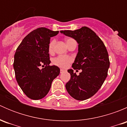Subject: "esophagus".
I'll use <instances>...</instances> for the list:
<instances>
[{
	"instance_id": "esophagus-1",
	"label": "esophagus",
	"mask_w": 127,
	"mask_h": 127,
	"mask_svg": "<svg viewBox=\"0 0 127 127\" xmlns=\"http://www.w3.org/2000/svg\"><path fill=\"white\" fill-rule=\"evenodd\" d=\"M64 72V69H60V73H63Z\"/></svg>"
}]
</instances>
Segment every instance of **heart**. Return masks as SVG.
Here are the masks:
<instances>
[{
    "label": "heart",
    "instance_id": "b5f03b06",
    "mask_svg": "<svg viewBox=\"0 0 127 127\" xmlns=\"http://www.w3.org/2000/svg\"><path fill=\"white\" fill-rule=\"evenodd\" d=\"M73 40H74L71 39V38L67 39L66 40V43H67V45H68L70 42H71ZM55 43L56 41L54 39L52 40L50 42L49 45H48V51H49L50 53H52L54 51ZM72 61V58L71 57V56L65 55H60L53 59V63L55 65L59 66L60 67H63V68L67 67Z\"/></svg>",
    "mask_w": 127,
    "mask_h": 127
}]
</instances>
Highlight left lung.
I'll return each mask as SVG.
<instances>
[{
	"label": "left lung",
	"instance_id": "obj_1",
	"mask_svg": "<svg viewBox=\"0 0 127 127\" xmlns=\"http://www.w3.org/2000/svg\"><path fill=\"white\" fill-rule=\"evenodd\" d=\"M61 32L79 43V51L72 67L82 71L77 75L72 69L67 70L71 79L66 84V88L74 99L85 100L99 90L107 77L110 65L107 49L101 39L86 26Z\"/></svg>",
	"mask_w": 127,
	"mask_h": 127
}]
</instances>
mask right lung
Segmentation results:
<instances>
[{
  "mask_svg": "<svg viewBox=\"0 0 127 127\" xmlns=\"http://www.w3.org/2000/svg\"><path fill=\"white\" fill-rule=\"evenodd\" d=\"M58 33V31L37 28L28 34L16 49L13 62L16 81L31 99L37 100L45 96L53 80L60 74L58 66L49 65L48 53L50 38ZM41 65L44 67L42 70Z\"/></svg>",
  "mask_w": 127,
  "mask_h": 127,
  "instance_id": "add662e5",
  "label": "right lung"
}]
</instances>
